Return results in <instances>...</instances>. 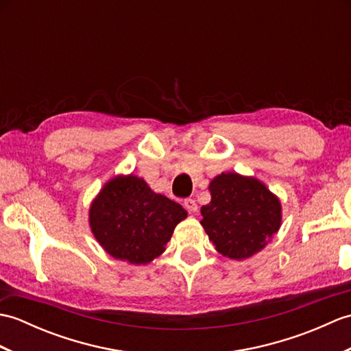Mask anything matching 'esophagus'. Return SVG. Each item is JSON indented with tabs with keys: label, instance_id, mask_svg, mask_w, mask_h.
I'll return each instance as SVG.
<instances>
[{
	"label": "esophagus",
	"instance_id": "34e87169",
	"mask_svg": "<svg viewBox=\"0 0 351 351\" xmlns=\"http://www.w3.org/2000/svg\"><path fill=\"white\" fill-rule=\"evenodd\" d=\"M184 206L187 208V211L190 213H196L197 211V204L195 199H185L184 200Z\"/></svg>",
	"mask_w": 351,
	"mask_h": 351
}]
</instances>
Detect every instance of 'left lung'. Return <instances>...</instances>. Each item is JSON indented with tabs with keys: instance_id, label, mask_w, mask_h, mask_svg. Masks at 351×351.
Returning a JSON list of instances; mask_svg holds the SVG:
<instances>
[{
	"instance_id": "1",
	"label": "left lung",
	"mask_w": 351,
	"mask_h": 351,
	"mask_svg": "<svg viewBox=\"0 0 351 351\" xmlns=\"http://www.w3.org/2000/svg\"><path fill=\"white\" fill-rule=\"evenodd\" d=\"M208 189L211 202L200 208V225L223 256L250 258L279 230L280 200L256 178L228 171L215 176Z\"/></svg>"
}]
</instances>
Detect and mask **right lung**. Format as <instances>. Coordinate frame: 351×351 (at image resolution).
I'll use <instances>...</instances> for the list:
<instances>
[{"label":"right lung","instance_id":"right-lung-1","mask_svg":"<svg viewBox=\"0 0 351 351\" xmlns=\"http://www.w3.org/2000/svg\"><path fill=\"white\" fill-rule=\"evenodd\" d=\"M185 217L187 211L180 204L134 175L110 180L88 211L92 232L104 250L136 265L160 256Z\"/></svg>","mask_w":351,"mask_h":351}]
</instances>
